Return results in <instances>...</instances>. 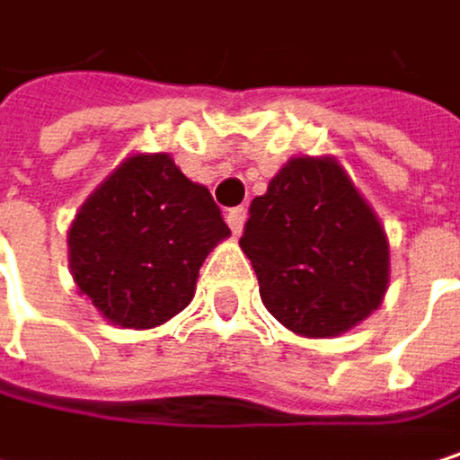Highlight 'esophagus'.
Here are the masks:
<instances>
[{
    "mask_svg": "<svg viewBox=\"0 0 460 460\" xmlns=\"http://www.w3.org/2000/svg\"><path fill=\"white\" fill-rule=\"evenodd\" d=\"M245 217H248V209H245V207H234V209H228L226 220H228V228H232V234H234V237H240V234H243Z\"/></svg>",
    "mask_w": 460,
    "mask_h": 460,
    "instance_id": "1",
    "label": "esophagus"
}]
</instances>
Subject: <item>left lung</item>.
Listing matches in <instances>:
<instances>
[{
    "mask_svg": "<svg viewBox=\"0 0 460 460\" xmlns=\"http://www.w3.org/2000/svg\"><path fill=\"white\" fill-rule=\"evenodd\" d=\"M264 307L294 334L340 337L388 291V237L337 158H291L251 201L240 240Z\"/></svg>",
    "mask_w": 460,
    "mask_h": 460,
    "instance_id": "8db88e82",
    "label": "left lung"
}]
</instances>
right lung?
I'll use <instances>...</instances> for the list:
<instances>
[{"instance_id":"1","label":"right lung","mask_w":460,"mask_h":460,"mask_svg":"<svg viewBox=\"0 0 460 460\" xmlns=\"http://www.w3.org/2000/svg\"><path fill=\"white\" fill-rule=\"evenodd\" d=\"M228 234L209 190L169 153H134L77 209L69 270L110 323L153 329L188 307L199 267Z\"/></svg>"}]
</instances>
